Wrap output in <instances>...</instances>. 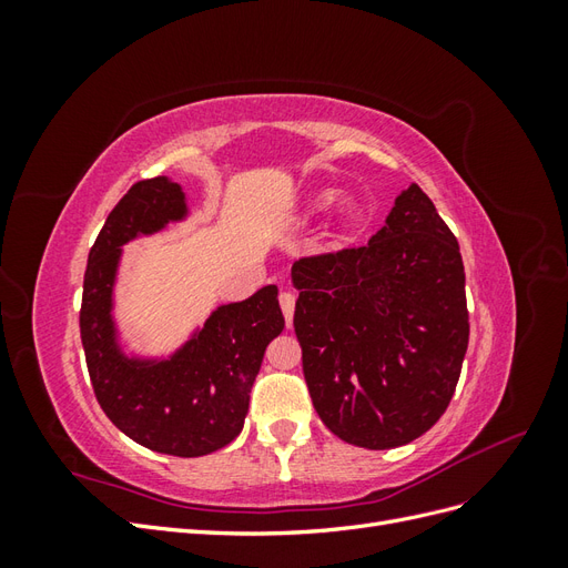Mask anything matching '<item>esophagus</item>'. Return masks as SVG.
Wrapping results in <instances>:
<instances>
[{"mask_svg": "<svg viewBox=\"0 0 568 568\" xmlns=\"http://www.w3.org/2000/svg\"><path fill=\"white\" fill-rule=\"evenodd\" d=\"M280 305H282V313H284L286 326L291 329V324H294V307H296L294 294H288V291H284V294L280 296Z\"/></svg>", "mask_w": 568, "mask_h": 568, "instance_id": "1", "label": "esophagus"}]
</instances>
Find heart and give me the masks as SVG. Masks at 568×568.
Wrapping results in <instances>:
<instances>
[{"label":"heart","mask_w":568,"mask_h":568,"mask_svg":"<svg viewBox=\"0 0 568 568\" xmlns=\"http://www.w3.org/2000/svg\"><path fill=\"white\" fill-rule=\"evenodd\" d=\"M334 201H336L334 189H324V192L315 194L311 201H307L305 217H320V215H324L326 211L332 209ZM357 213H359V203L353 196H346V199H341L336 203V220L343 222V225H348V222H353L357 217Z\"/></svg>","instance_id":"obj_1"}]
</instances>
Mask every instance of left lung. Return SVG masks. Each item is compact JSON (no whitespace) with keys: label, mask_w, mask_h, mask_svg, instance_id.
<instances>
[{"label":"left lung","mask_w":568,"mask_h":568,"mask_svg":"<svg viewBox=\"0 0 568 568\" xmlns=\"http://www.w3.org/2000/svg\"><path fill=\"white\" fill-rule=\"evenodd\" d=\"M294 329L324 426L367 450L432 428L455 393L469 343L455 234L417 184L369 244L291 267Z\"/></svg>","instance_id":"8db88e82"}]
</instances>
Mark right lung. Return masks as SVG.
Masks as SVG:
<instances>
[{"instance_id": "1", "label": "right lung", "mask_w": 568, "mask_h": 568, "mask_svg": "<svg viewBox=\"0 0 568 568\" xmlns=\"http://www.w3.org/2000/svg\"><path fill=\"white\" fill-rule=\"evenodd\" d=\"M186 217L184 189L165 175L136 182L118 201L88 257L80 336L97 400L120 432L149 450L201 457L242 434L251 386L284 315L270 284L217 305L170 355L128 351L113 317L123 246Z\"/></svg>"}]
</instances>
